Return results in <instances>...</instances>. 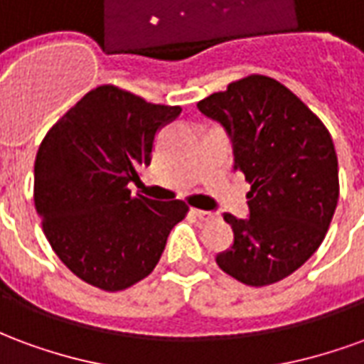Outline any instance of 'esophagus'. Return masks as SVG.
I'll use <instances>...</instances> for the list:
<instances>
[{"label": "esophagus", "instance_id": "obj_1", "mask_svg": "<svg viewBox=\"0 0 364 364\" xmlns=\"http://www.w3.org/2000/svg\"><path fill=\"white\" fill-rule=\"evenodd\" d=\"M193 214H195V216H197L200 222H214V220H216V214H214V213H205V210H197V208H195V210H193Z\"/></svg>", "mask_w": 364, "mask_h": 364}]
</instances>
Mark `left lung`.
<instances>
[{
  "label": "left lung",
  "mask_w": 364,
  "mask_h": 364,
  "mask_svg": "<svg viewBox=\"0 0 364 364\" xmlns=\"http://www.w3.org/2000/svg\"><path fill=\"white\" fill-rule=\"evenodd\" d=\"M232 138L234 169L252 189L250 218L224 214L234 245L218 267L250 287H267L302 267L336 213L339 175L328 128L289 87L252 74L197 103Z\"/></svg>",
  "instance_id": "8db88e82"
}]
</instances>
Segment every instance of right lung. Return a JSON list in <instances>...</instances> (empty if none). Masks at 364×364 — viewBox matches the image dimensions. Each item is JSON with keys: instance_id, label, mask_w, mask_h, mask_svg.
Segmentation results:
<instances>
[{"instance_id": "add662e5", "label": "right lung", "mask_w": 364, "mask_h": 364, "mask_svg": "<svg viewBox=\"0 0 364 364\" xmlns=\"http://www.w3.org/2000/svg\"><path fill=\"white\" fill-rule=\"evenodd\" d=\"M181 107L99 85L46 132L35 159V206L60 261L107 292L146 279L189 206L132 195L154 138Z\"/></svg>"}]
</instances>
